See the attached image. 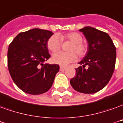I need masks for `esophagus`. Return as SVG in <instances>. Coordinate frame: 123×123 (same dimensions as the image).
I'll return each mask as SVG.
<instances>
[{"instance_id":"1","label":"esophagus","mask_w":123,"mask_h":123,"mask_svg":"<svg viewBox=\"0 0 123 123\" xmlns=\"http://www.w3.org/2000/svg\"><path fill=\"white\" fill-rule=\"evenodd\" d=\"M67 68L66 67H64V66H60V70L61 71H64V70H66Z\"/></svg>"}]
</instances>
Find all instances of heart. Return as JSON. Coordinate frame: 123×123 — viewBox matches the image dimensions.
Returning a JSON list of instances; mask_svg holds the SVG:
<instances>
[{"label": "heart", "instance_id": "1", "mask_svg": "<svg viewBox=\"0 0 123 123\" xmlns=\"http://www.w3.org/2000/svg\"><path fill=\"white\" fill-rule=\"evenodd\" d=\"M63 39H68L73 42L70 49V51L73 52H55L52 58L54 63L59 64L60 66H67L69 63L77 60V54L74 52H76L80 57L85 55L87 52V47L82 43L83 38L81 35L77 32H69L65 35L58 36L54 34L52 36L47 42L48 48L51 52H56L61 48L62 40Z\"/></svg>", "mask_w": 123, "mask_h": 123}]
</instances>
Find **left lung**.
Wrapping results in <instances>:
<instances>
[{
    "instance_id": "8db88e82",
    "label": "left lung",
    "mask_w": 123,
    "mask_h": 123,
    "mask_svg": "<svg viewBox=\"0 0 123 123\" xmlns=\"http://www.w3.org/2000/svg\"><path fill=\"white\" fill-rule=\"evenodd\" d=\"M87 42V52L70 80L75 91L92 94L101 90L112 77L116 62V48L108 34L90 26L80 30ZM88 66L87 69L85 67Z\"/></svg>"
}]
</instances>
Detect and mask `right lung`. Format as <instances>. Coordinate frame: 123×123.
Returning <instances> with one entry per match:
<instances>
[{
    "mask_svg": "<svg viewBox=\"0 0 123 123\" xmlns=\"http://www.w3.org/2000/svg\"><path fill=\"white\" fill-rule=\"evenodd\" d=\"M53 34L51 31L34 28L18 34L9 45L8 70L16 85L26 93H46L60 70L57 64L44 63L51 56L47 42Z\"/></svg>",
    "mask_w": 123,
    "mask_h": 123,
    "instance_id": "right-lung-1",
    "label": "right lung"
}]
</instances>
